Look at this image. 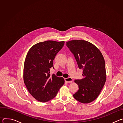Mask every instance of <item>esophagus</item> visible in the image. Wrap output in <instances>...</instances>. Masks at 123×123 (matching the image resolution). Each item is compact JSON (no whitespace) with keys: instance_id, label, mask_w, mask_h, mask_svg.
I'll use <instances>...</instances> for the list:
<instances>
[{"instance_id":"esophagus-1","label":"esophagus","mask_w":123,"mask_h":123,"mask_svg":"<svg viewBox=\"0 0 123 123\" xmlns=\"http://www.w3.org/2000/svg\"><path fill=\"white\" fill-rule=\"evenodd\" d=\"M65 80L66 82L69 83H71L73 82V79L71 77H68V78H65Z\"/></svg>"}]
</instances>
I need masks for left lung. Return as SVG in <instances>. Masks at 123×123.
I'll use <instances>...</instances> for the list:
<instances>
[{
  "instance_id": "obj_1",
  "label": "left lung",
  "mask_w": 123,
  "mask_h": 123,
  "mask_svg": "<svg viewBox=\"0 0 123 123\" xmlns=\"http://www.w3.org/2000/svg\"><path fill=\"white\" fill-rule=\"evenodd\" d=\"M66 45L74 54L78 67L83 70L82 79L75 80L79 90L73 95L82 103H89L99 96L106 82V66L100 50L83 40H73Z\"/></svg>"
}]
</instances>
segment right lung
I'll use <instances>...</instances> for the list:
<instances>
[{"label": "right lung", "instance_id": "obj_1", "mask_svg": "<svg viewBox=\"0 0 123 123\" xmlns=\"http://www.w3.org/2000/svg\"><path fill=\"white\" fill-rule=\"evenodd\" d=\"M64 41L48 40L31 48L26 55L23 70L24 83L30 93L37 101L46 102L55 97L64 84L63 77L50 75L53 60Z\"/></svg>", "mask_w": 123, "mask_h": 123}]
</instances>
